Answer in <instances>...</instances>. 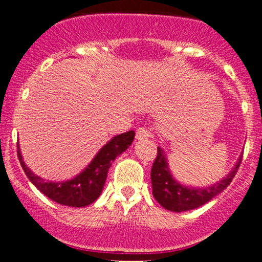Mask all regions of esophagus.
<instances>
[{
  "instance_id": "obj_1",
  "label": "esophagus",
  "mask_w": 262,
  "mask_h": 262,
  "mask_svg": "<svg viewBox=\"0 0 262 262\" xmlns=\"http://www.w3.org/2000/svg\"><path fill=\"white\" fill-rule=\"evenodd\" d=\"M150 137V133L149 130H147L146 128H139L138 130H137V134H136V138L138 139V141H142V139H147Z\"/></svg>"
}]
</instances>
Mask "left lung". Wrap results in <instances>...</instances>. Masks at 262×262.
Listing matches in <instances>:
<instances>
[{
    "label": "left lung",
    "mask_w": 262,
    "mask_h": 262,
    "mask_svg": "<svg viewBox=\"0 0 262 262\" xmlns=\"http://www.w3.org/2000/svg\"><path fill=\"white\" fill-rule=\"evenodd\" d=\"M157 157L153 162L152 171H150L152 194L165 209L176 213L196 209L210 202L214 196L221 194L233 180L242 161V156H239L233 168L221 181L215 182L212 186L192 187L180 184L173 178L168 167L165 150L161 147H157Z\"/></svg>",
    "instance_id": "8db88e82"
}]
</instances>
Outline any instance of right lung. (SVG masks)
Returning a JSON list of instances; mask_svg holds the SVG:
<instances>
[{
  "instance_id": "add662e5",
  "label": "right lung",
  "mask_w": 262,
  "mask_h": 262,
  "mask_svg": "<svg viewBox=\"0 0 262 262\" xmlns=\"http://www.w3.org/2000/svg\"><path fill=\"white\" fill-rule=\"evenodd\" d=\"M134 136V130H129L113 137L77 176L66 181H46L40 176L35 175L24 162L18 143L17 157L29 180L46 196L58 204L83 208L92 204L101 195L110 166L119 155L128 149Z\"/></svg>"
}]
</instances>
